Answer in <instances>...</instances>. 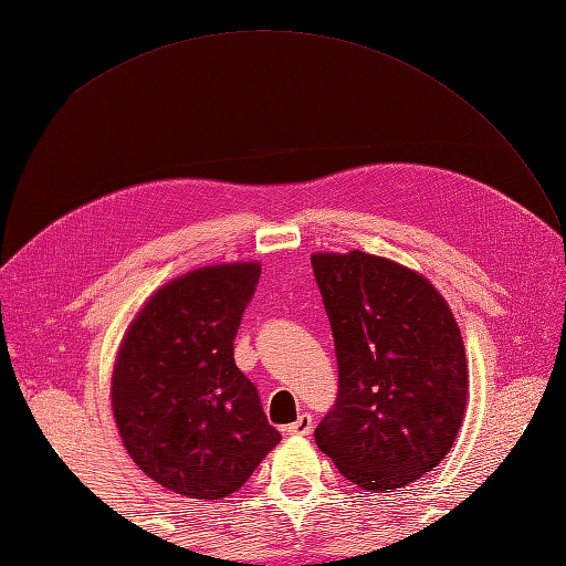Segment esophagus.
<instances>
[{"instance_id": "1", "label": "esophagus", "mask_w": 566, "mask_h": 566, "mask_svg": "<svg viewBox=\"0 0 566 566\" xmlns=\"http://www.w3.org/2000/svg\"><path fill=\"white\" fill-rule=\"evenodd\" d=\"M311 430H314V418H311L308 413H302L292 426L284 428L286 436H308Z\"/></svg>"}]
</instances>
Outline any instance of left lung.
I'll use <instances>...</instances> for the list:
<instances>
[{
  "label": "left lung",
  "instance_id": "1",
  "mask_svg": "<svg viewBox=\"0 0 566 566\" xmlns=\"http://www.w3.org/2000/svg\"><path fill=\"white\" fill-rule=\"evenodd\" d=\"M311 264L338 359L316 444L353 484L387 494L452 448L467 403L462 335L436 286L401 264L359 250Z\"/></svg>",
  "mask_w": 566,
  "mask_h": 566
}]
</instances>
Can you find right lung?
<instances>
[{
  "label": "right lung",
  "mask_w": 566,
  "mask_h": 566,
  "mask_svg": "<svg viewBox=\"0 0 566 566\" xmlns=\"http://www.w3.org/2000/svg\"><path fill=\"white\" fill-rule=\"evenodd\" d=\"M258 282L255 262L179 276L140 311L118 353V432L143 472L175 494H233L282 440L233 359Z\"/></svg>",
  "instance_id": "right-lung-1"
}]
</instances>
